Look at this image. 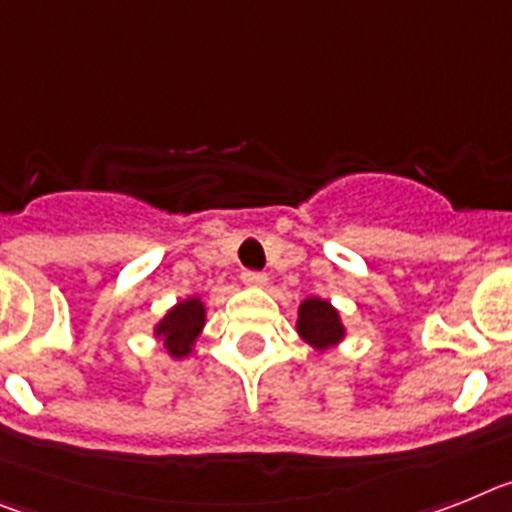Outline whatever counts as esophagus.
Segmentation results:
<instances>
[{"mask_svg": "<svg viewBox=\"0 0 512 512\" xmlns=\"http://www.w3.org/2000/svg\"><path fill=\"white\" fill-rule=\"evenodd\" d=\"M242 283L244 286H265V283H268V275L260 273V270H244Z\"/></svg>", "mask_w": 512, "mask_h": 512, "instance_id": "1", "label": "esophagus"}]
</instances>
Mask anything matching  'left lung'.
Returning a JSON list of instances; mask_svg holds the SVG:
<instances>
[{"instance_id":"obj_1","label":"left lung","mask_w":512,"mask_h":512,"mask_svg":"<svg viewBox=\"0 0 512 512\" xmlns=\"http://www.w3.org/2000/svg\"><path fill=\"white\" fill-rule=\"evenodd\" d=\"M299 332L314 348L324 350L342 340V324L337 311L322 299H306L299 309Z\"/></svg>"}]
</instances>
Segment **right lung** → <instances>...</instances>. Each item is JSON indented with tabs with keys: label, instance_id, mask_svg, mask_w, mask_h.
Wrapping results in <instances>:
<instances>
[{
	"label": "right lung",
	"instance_id": "right-lung-1",
	"mask_svg": "<svg viewBox=\"0 0 512 512\" xmlns=\"http://www.w3.org/2000/svg\"><path fill=\"white\" fill-rule=\"evenodd\" d=\"M203 322H206V311H203L201 301H180V304L159 322L157 335L164 337V345H167V350H170L175 358H182V355L190 353V345H193V340L198 337V332H201Z\"/></svg>",
	"mask_w": 512,
	"mask_h": 512
}]
</instances>
